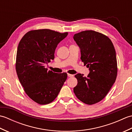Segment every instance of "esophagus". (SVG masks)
<instances>
[{"label":"esophagus","instance_id":"34e87169","mask_svg":"<svg viewBox=\"0 0 132 132\" xmlns=\"http://www.w3.org/2000/svg\"><path fill=\"white\" fill-rule=\"evenodd\" d=\"M68 76L69 77H73V75L70 74H68Z\"/></svg>","mask_w":132,"mask_h":132}]
</instances>
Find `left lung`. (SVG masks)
I'll list each match as a JSON object with an SVG mask.
<instances>
[{
  "mask_svg": "<svg viewBox=\"0 0 132 132\" xmlns=\"http://www.w3.org/2000/svg\"><path fill=\"white\" fill-rule=\"evenodd\" d=\"M74 40L79 46L80 59L89 68L87 77L77 74L74 88L77 97L86 104L92 105L102 100L115 82L117 74L116 51L107 36L94 30L76 33Z\"/></svg>",
  "mask_w": 132,
  "mask_h": 132,
  "instance_id": "left-lung-1",
  "label": "left lung"
}]
</instances>
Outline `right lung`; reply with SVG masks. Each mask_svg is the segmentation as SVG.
Returning <instances> with one entry per match:
<instances>
[{"mask_svg": "<svg viewBox=\"0 0 132 132\" xmlns=\"http://www.w3.org/2000/svg\"><path fill=\"white\" fill-rule=\"evenodd\" d=\"M68 35L48 29L32 30L24 35L19 44L16 70L24 90L39 104L54 101L68 74L47 70L45 64L54 60L57 45Z\"/></svg>", "mask_w": 132, "mask_h": 132, "instance_id": "1", "label": "right lung"}]
</instances>
